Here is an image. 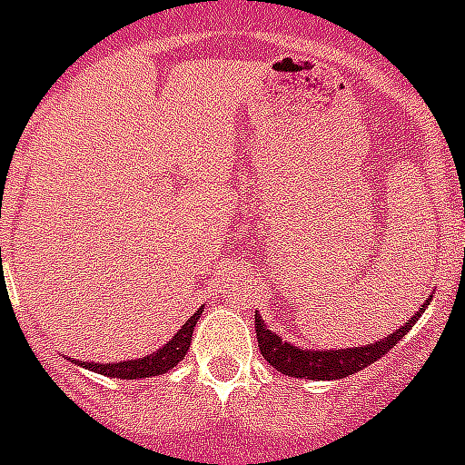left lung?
Listing matches in <instances>:
<instances>
[{
  "label": "left lung",
  "instance_id": "obj_1",
  "mask_svg": "<svg viewBox=\"0 0 465 465\" xmlns=\"http://www.w3.org/2000/svg\"><path fill=\"white\" fill-rule=\"evenodd\" d=\"M432 296L422 303L420 311L411 320H406L403 327L390 334V337L380 339L375 343H365V346H356V349H337V351H322V349H301L293 343L284 341L277 337V331H272L265 324V320H260L255 312V331H258V346L260 353L265 358L272 368H277L279 372H284L289 377H298V380H343V377L361 372L368 368L370 363H375L377 358H382L387 351H391L396 343L401 341L413 324L420 320L425 308L430 305Z\"/></svg>",
  "mask_w": 465,
  "mask_h": 465
}]
</instances>
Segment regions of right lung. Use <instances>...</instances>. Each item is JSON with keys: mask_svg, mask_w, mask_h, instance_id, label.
I'll list each match as a JSON object with an SVG mask.
<instances>
[{"mask_svg": "<svg viewBox=\"0 0 465 465\" xmlns=\"http://www.w3.org/2000/svg\"><path fill=\"white\" fill-rule=\"evenodd\" d=\"M200 312H203V308L195 311L193 315L183 322V327L173 334L172 341H167L162 349L150 353V356L131 358V361H122V363H83V361H75V363L83 365L85 370H95L100 375L119 377V380H138V377L164 375V372L172 370L173 365H179L181 361H183V356L188 353V346H191V337H193V330L200 320Z\"/></svg>", "mask_w": 465, "mask_h": 465, "instance_id": "right-lung-1", "label": "right lung"}]
</instances>
